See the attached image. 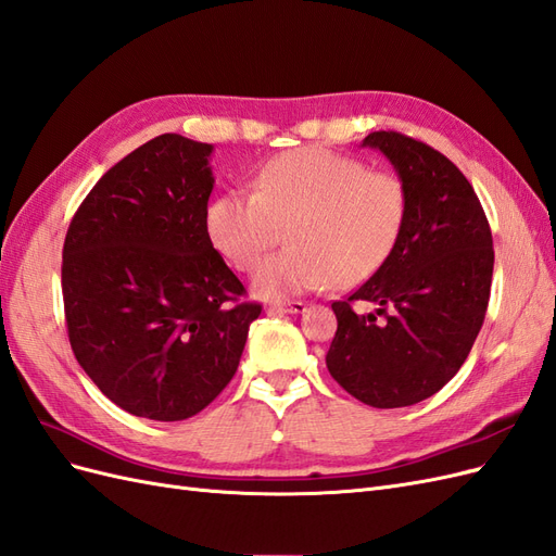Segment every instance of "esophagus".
Returning a JSON list of instances; mask_svg holds the SVG:
<instances>
[{
	"label": "esophagus",
	"instance_id": "esophagus-1",
	"mask_svg": "<svg viewBox=\"0 0 556 556\" xmlns=\"http://www.w3.org/2000/svg\"><path fill=\"white\" fill-rule=\"evenodd\" d=\"M268 311H280V313H304L306 304L304 301H276V304L268 306Z\"/></svg>",
	"mask_w": 556,
	"mask_h": 556
}]
</instances>
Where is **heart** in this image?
I'll return each instance as SVG.
<instances>
[{"mask_svg": "<svg viewBox=\"0 0 556 556\" xmlns=\"http://www.w3.org/2000/svg\"><path fill=\"white\" fill-rule=\"evenodd\" d=\"M408 188L394 172L323 146L285 150L255 178V192L211 199L206 231L213 248L248 271L290 225L282 252L264 260L252 290L282 299L327 288H355L376 276L396 250L408 220Z\"/></svg>", "mask_w": 556, "mask_h": 556, "instance_id": "1", "label": "heart"}]
</instances>
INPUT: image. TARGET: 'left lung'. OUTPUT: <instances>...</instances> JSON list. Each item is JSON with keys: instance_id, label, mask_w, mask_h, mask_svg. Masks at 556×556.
I'll return each mask as SVG.
<instances>
[{"instance_id": "obj_1", "label": "left lung", "mask_w": 556, "mask_h": 556, "mask_svg": "<svg viewBox=\"0 0 556 556\" xmlns=\"http://www.w3.org/2000/svg\"><path fill=\"white\" fill-rule=\"evenodd\" d=\"M408 188V220L392 257L345 301L327 352L331 378L374 408L429 399L466 362L490 304L492 229L473 185L443 153L399 131H374ZM352 300L378 305L362 316Z\"/></svg>"}]
</instances>
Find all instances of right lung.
<instances>
[{"label": "right lung", "mask_w": 556, "mask_h": 556, "mask_svg": "<svg viewBox=\"0 0 556 556\" xmlns=\"http://www.w3.org/2000/svg\"><path fill=\"white\" fill-rule=\"evenodd\" d=\"M211 143L162 134L97 180L62 250L70 343L115 406L157 422L204 410L262 313L208 239Z\"/></svg>", "instance_id": "right-lung-1"}]
</instances>
